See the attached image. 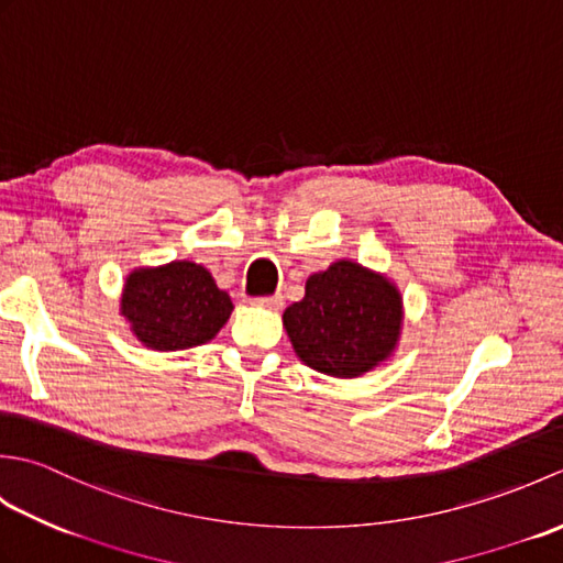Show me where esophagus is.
I'll return each mask as SVG.
<instances>
[{
  "instance_id": "obj_1",
  "label": "esophagus",
  "mask_w": 563,
  "mask_h": 563,
  "mask_svg": "<svg viewBox=\"0 0 563 563\" xmlns=\"http://www.w3.org/2000/svg\"><path fill=\"white\" fill-rule=\"evenodd\" d=\"M254 302L268 309H280L283 307V295H266V297H254Z\"/></svg>"
}]
</instances>
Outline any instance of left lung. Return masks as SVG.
<instances>
[{"instance_id":"1","label":"left lung","mask_w":563,"mask_h":563,"mask_svg":"<svg viewBox=\"0 0 563 563\" xmlns=\"http://www.w3.org/2000/svg\"><path fill=\"white\" fill-rule=\"evenodd\" d=\"M283 324L300 361L333 377H357L394 351L401 329V297L382 275L336 261L309 275L305 297Z\"/></svg>"}]
</instances>
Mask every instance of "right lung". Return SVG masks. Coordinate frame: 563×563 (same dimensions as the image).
<instances>
[{"mask_svg": "<svg viewBox=\"0 0 563 563\" xmlns=\"http://www.w3.org/2000/svg\"><path fill=\"white\" fill-rule=\"evenodd\" d=\"M121 309L147 349L184 351L210 341L224 327L232 300L208 268L174 261L130 273Z\"/></svg>", "mask_w": 563, "mask_h": 563, "instance_id": "add662e5", "label": "right lung"}]
</instances>
